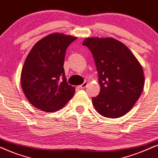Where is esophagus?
<instances>
[{
  "label": "esophagus",
  "instance_id": "obj_1",
  "mask_svg": "<svg viewBox=\"0 0 158 158\" xmlns=\"http://www.w3.org/2000/svg\"><path fill=\"white\" fill-rule=\"evenodd\" d=\"M88 85V82H87V81H85V82H84L82 85H79V87L80 89H84V88H85L86 87H87V86Z\"/></svg>",
  "mask_w": 158,
  "mask_h": 158
}]
</instances>
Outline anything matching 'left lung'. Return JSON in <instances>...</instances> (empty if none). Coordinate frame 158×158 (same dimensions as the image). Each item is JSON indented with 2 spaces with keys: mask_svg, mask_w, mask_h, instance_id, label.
Wrapping results in <instances>:
<instances>
[{
  "mask_svg": "<svg viewBox=\"0 0 158 158\" xmlns=\"http://www.w3.org/2000/svg\"><path fill=\"white\" fill-rule=\"evenodd\" d=\"M83 45L93 54L98 73L101 91L92 98L94 107L108 118L124 116L143 91L142 66L127 46L113 38H87Z\"/></svg>",
  "mask_w": 158,
  "mask_h": 158,
  "instance_id": "left-lung-1",
  "label": "left lung"
}]
</instances>
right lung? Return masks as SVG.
<instances>
[{
  "instance_id": "1",
  "label": "right lung",
  "mask_w": 158,
  "mask_h": 158,
  "mask_svg": "<svg viewBox=\"0 0 158 158\" xmlns=\"http://www.w3.org/2000/svg\"><path fill=\"white\" fill-rule=\"evenodd\" d=\"M77 39L54 33L39 40L31 49L20 81L24 95L33 106L54 112L72 98L75 87L67 83L63 65L67 47Z\"/></svg>"
}]
</instances>
